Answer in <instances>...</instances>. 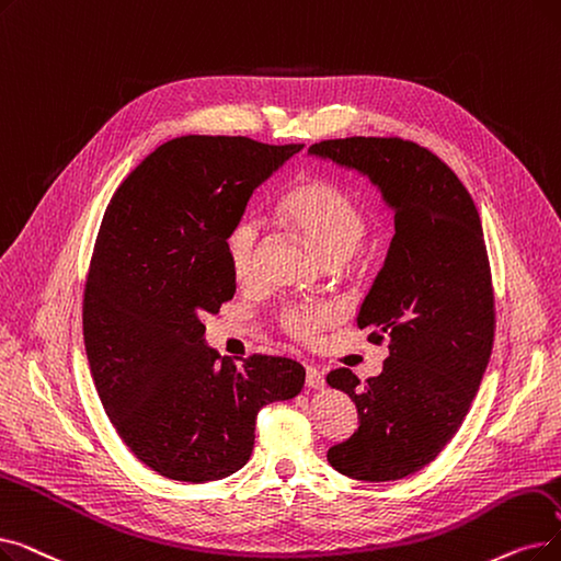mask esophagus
I'll return each instance as SVG.
<instances>
[{
    "label": "esophagus",
    "mask_w": 561,
    "mask_h": 561,
    "mask_svg": "<svg viewBox=\"0 0 561 561\" xmlns=\"http://www.w3.org/2000/svg\"><path fill=\"white\" fill-rule=\"evenodd\" d=\"M305 371H307V376H305V382H307V387H311V389H321V387L325 385V378H323V374H321L319 369H316V367H311V364H307Z\"/></svg>",
    "instance_id": "1"
}]
</instances>
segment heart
<instances>
[{
	"label": "heart",
	"instance_id": "obj_1",
	"mask_svg": "<svg viewBox=\"0 0 561 561\" xmlns=\"http://www.w3.org/2000/svg\"><path fill=\"white\" fill-rule=\"evenodd\" d=\"M279 210L328 265L353 256L369 233V213L325 179L296 183L284 194ZM259 238L261 231L254 217H240L225 236L229 271L238 284H248L254 277ZM336 319L339 309L332 305H288L279 311L282 330L298 341H316Z\"/></svg>",
	"mask_w": 561,
	"mask_h": 561
}]
</instances>
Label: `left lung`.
Listing matches in <instances>:
<instances>
[{
	"label": "left lung",
	"instance_id": "left-lung-1",
	"mask_svg": "<svg viewBox=\"0 0 561 561\" xmlns=\"http://www.w3.org/2000/svg\"><path fill=\"white\" fill-rule=\"evenodd\" d=\"M311 156L357 169L394 210V238L357 325L387 339L389 357L367 382L351 369L328 385L351 397L357 428L328 449L359 481H397L428 466L456 435L489 367L495 298L483 229L470 192L424 146L401 137H346Z\"/></svg>",
	"mask_w": 561,
	"mask_h": 561
}]
</instances>
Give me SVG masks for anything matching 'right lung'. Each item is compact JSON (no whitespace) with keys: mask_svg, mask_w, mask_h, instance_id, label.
<instances>
[{"mask_svg":"<svg viewBox=\"0 0 561 561\" xmlns=\"http://www.w3.org/2000/svg\"><path fill=\"white\" fill-rule=\"evenodd\" d=\"M302 146L176 137L133 169L103 215L82 302L89 367L121 440L167 479L240 470L259 410L305 385L296 359L222 357L202 323L236 294L227 231Z\"/></svg>","mask_w":561,"mask_h":561,"instance_id":"obj_1","label":"right lung"}]
</instances>
